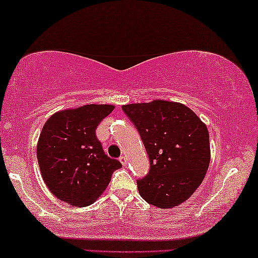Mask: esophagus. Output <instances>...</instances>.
I'll list each match as a JSON object with an SVG mask.
<instances>
[{
    "label": "esophagus",
    "instance_id": "esophagus-1",
    "mask_svg": "<svg viewBox=\"0 0 258 258\" xmlns=\"http://www.w3.org/2000/svg\"><path fill=\"white\" fill-rule=\"evenodd\" d=\"M119 162H121L122 165H125L128 163V158H126V156H121L119 157Z\"/></svg>",
    "mask_w": 258,
    "mask_h": 258
}]
</instances>
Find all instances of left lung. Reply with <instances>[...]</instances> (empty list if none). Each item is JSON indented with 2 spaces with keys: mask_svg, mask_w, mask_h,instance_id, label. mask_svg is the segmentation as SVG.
Wrapping results in <instances>:
<instances>
[{
  "mask_svg": "<svg viewBox=\"0 0 258 258\" xmlns=\"http://www.w3.org/2000/svg\"><path fill=\"white\" fill-rule=\"evenodd\" d=\"M122 108L139 130L150 160L149 174L137 181L140 195L161 209L179 206L195 192L209 168L207 125L178 102L154 100Z\"/></svg>",
  "mask_w": 258,
  "mask_h": 258,
  "instance_id": "obj_1",
  "label": "left lung"
}]
</instances>
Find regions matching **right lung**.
I'll return each instance as SVG.
<instances>
[{"label":"right lung","mask_w":258,"mask_h":258,"mask_svg":"<svg viewBox=\"0 0 258 258\" xmlns=\"http://www.w3.org/2000/svg\"><path fill=\"white\" fill-rule=\"evenodd\" d=\"M111 104H86L55 112L37 142L42 178L54 196L74 207L100 197L115 170L122 167L104 154L96 128L114 110Z\"/></svg>","instance_id":"obj_1"}]
</instances>
